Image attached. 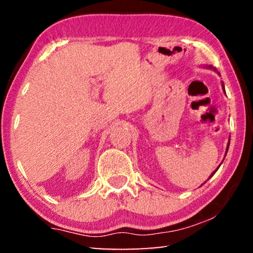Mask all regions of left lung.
Here are the masks:
<instances>
[{
	"mask_svg": "<svg viewBox=\"0 0 253 253\" xmlns=\"http://www.w3.org/2000/svg\"><path fill=\"white\" fill-rule=\"evenodd\" d=\"M208 68H211V69H213L214 71H216L215 70V68H213V67H211V66H208ZM222 89H223V91L225 92V89H224V84H223V83H222ZM229 146H230V139H229V143H228V146H226V153H228V149H229ZM226 153H225V155H226ZM219 168H220V166H219ZM219 168H217V169H219ZM217 169H215V170H214V172L211 174V176H212V175H214V173H215L216 172V170H217ZM211 176H210V177H211Z\"/></svg>",
	"mask_w": 253,
	"mask_h": 253,
	"instance_id": "left-lung-1",
	"label": "left lung"
}]
</instances>
